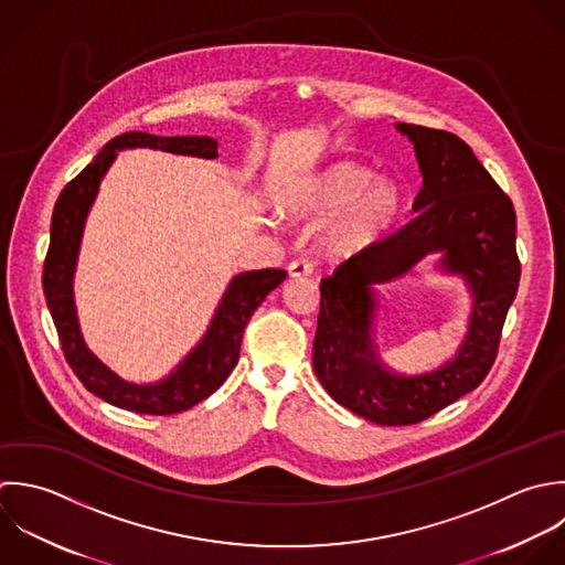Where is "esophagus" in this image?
Instances as JSON below:
<instances>
[{
    "label": "esophagus",
    "instance_id": "34e87169",
    "mask_svg": "<svg viewBox=\"0 0 565 565\" xmlns=\"http://www.w3.org/2000/svg\"><path fill=\"white\" fill-rule=\"evenodd\" d=\"M288 275L292 279H301V277H310L312 275V264L306 262V259H297V262H290L288 266Z\"/></svg>",
    "mask_w": 565,
    "mask_h": 565
}]
</instances>
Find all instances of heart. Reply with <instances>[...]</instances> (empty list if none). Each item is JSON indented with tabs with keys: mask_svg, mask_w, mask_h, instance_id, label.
I'll return each mask as SVG.
<instances>
[{
	"mask_svg": "<svg viewBox=\"0 0 565 565\" xmlns=\"http://www.w3.org/2000/svg\"><path fill=\"white\" fill-rule=\"evenodd\" d=\"M405 195L396 180L339 160L295 182L279 200L295 220L332 217L321 235V253L332 262H352L376 248L398 224Z\"/></svg>",
	"mask_w": 565,
	"mask_h": 565,
	"instance_id": "obj_1",
	"label": "heart"
}]
</instances>
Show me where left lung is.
Segmentation results:
<instances>
[{"label": "left lung", "mask_w": 565, "mask_h": 565, "mask_svg": "<svg viewBox=\"0 0 565 565\" xmlns=\"http://www.w3.org/2000/svg\"><path fill=\"white\" fill-rule=\"evenodd\" d=\"M423 175L416 217L367 255L343 262L321 281L312 348L323 390L356 416L387 427L420 423L476 390L489 374L520 286L518 217L473 149L451 131L396 122ZM431 254L435 269L460 276L472 297L463 343L440 366L401 375L381 361L375 326L385 285Z\"/></svg>", "instance_id": "1"}]
</instances>
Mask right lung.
I'll return each instance as SVG.
<instances>
[{
    "mask_svg": "<svg viewBox=\"0 0 565 565\" xmlns=\"http://www.w3.org/2000/svg\"><path fill=\"white\" fill-rule=\"evenodd\" d=\"M122 149H156L206 160L217 158V140L211 136H156L127 131L111 138L96 153L92 164H87L61 191L54 204L50 248L43 264V295L61 339L63 354L87 392L127 412L169 416L191 409L220 390L237 365L242 334L248 319L262 306L266 295L286 279V270L262 268L235 275L228 281L202 339L162 379L136 383L116 374L87 348L83 339L74 301V275L89 209L98 195L105 173Z\"/></svg>",
    "mask_w": 565,
    "mask_h": 565,
    "instance_id": "1",
    "label": "right lung"
}]
</instances>
